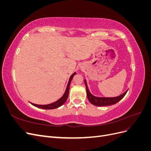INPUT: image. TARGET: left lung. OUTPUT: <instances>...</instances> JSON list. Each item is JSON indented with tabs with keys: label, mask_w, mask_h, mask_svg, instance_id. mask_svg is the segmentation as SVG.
Instances as JSON below:
<instances>
[{
	"label": "left lung",
	"mask_w": 151,
	"mask_h": 151,
	"mask_svg": "<svg viewBox=\"0 0 151 151\" xmlns=\"http://www.w3.org/2000/svg\"><path fill=\"white\" fill-rule=\"evenodd\" d=\"M84 83L86 88V93H87V96L89 102L94 105V106H109V105H112L114 104H116L125 96L128 90H127L125 93H123L122 94L116 97H113V98H107V97H98L95 96L93 94L91 93L89 90L88 84H87V82L86 79H84Z\"/></svg>",
	"instance_id": "left-lung-1"
}]
</instances>
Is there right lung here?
<instances>
[{
	"label": "right lung",
	"mask_w": 151,
	"mask_h": 151,
	"mask_svg": "<svg viewBox=\"0 0 151 151\" xmlns=\"http://www.w3.org/2000/svg\"><path fill=\"white\" fill-rule=\"evenodd\" d=\"M76 74V72H74L70 76L69 80H68V82L67 83L66 89L65 91L64 94H63L62 96L60 99H58L57 101H55L52 103L48 104H34L32 103H30L36 107L39 108H42V109H55V108H57L58 107L61 106L62 105H63L65 103L66 100L67 99L68 96V92H69V88H70V84L71 83V81L73 78V77H74Z\"/></svg>",
	"instance_id": "obj_1"
}]
</instances>
